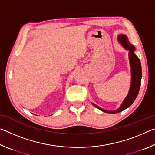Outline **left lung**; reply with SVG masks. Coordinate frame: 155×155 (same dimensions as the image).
<instances>
[{"instance_id":"left-lung-1","label":"left lung","mask_w":155,"mask_h":155,"mask_svg":"<svg viewBox=\"0 0 155 155\" xmlns=\"http://www.w3.org/2000/svg\"><path fill=\"white\" fill-rule=\"evenodd\" d=\"M117 40L123 48L127 51H128V59H129L131 74L130 85L127 96L123 101L121 105L116 109L109 111V110L101 108L94 103H91L97 109L103 112L108 113V114H117V113L121 112L124 111V109L128 108L133 104L135 98H137L139 91H140L141 76H142L141 62L138 57L135 54V51L136 49L135 47L130 43L127 36L123 35V34H120L117 36Z\"/></svg>"}]
</instances>
